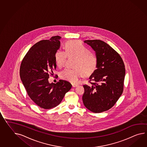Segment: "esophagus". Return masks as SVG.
I'll list each match as a JSON object with an SVG mask.
<instances>
[{
	"label": "esophagus",
	"instance_id": "34e87169",
	"mask_svg": "<svg viewBox=\"0 0 147 147\" xmlns=\"http://www.w3.org/2000/svg\"><path fill=\"white\" fill-rule=\"evenodd\" d=\"M72 85L73 88H75V87L78 86V84H72Z\"/></svg>",
	"mask_w": 147,
	"mask_h": 147
}]
</instances>
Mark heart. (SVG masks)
I'll list each match as a JSON object with an SVG mask.
<instances>
[{
	"label": "heart",
	"mask_w": 147,
	"mask_h": 147,
	"mask_svg": "<svg viewBox=\"0 0 147 147\" xmlns=\"http://www.w3.org/2000/svg\"><path fill=\"white\" fill-rule=\"evenodd\" d=\"M68 58H74V68H65L61 72V78L73 84L80 82L85 74L90 75L96 69L98 64L97 55L90 51L79 40L69 41L65 45V51L58 50L54 56L55 63L62 67Z\"/></svg>",
	"instance_id": "b5f03b06"
}]
</instances>
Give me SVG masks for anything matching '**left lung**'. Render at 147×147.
<instances>
[{"label":"left lung","mask_w":147,"mask_h":147,"mask_svg":"<svg viewBox=\"0 0 147 147\" xmlns=\"http://www.w3.org/2000/svg\"><path fill=\"white\" fill-rule=\"evenodd\" d=\"M96 52L97 69L90 76V86L84 85L82 96L85 107L99 113L111 108L122 95L125 69L120 55L107 43L100 40H85Z\"/></svg>","instance_id":"1"}]
</instances>
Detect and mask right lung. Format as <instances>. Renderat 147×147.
<instances>
[{"label":"right lung","instance_id":"1","mask_svg":"<svg viewBox=\"0 0 147 147\" xmlns=\"http://www.w3.org/2000/svg\"><path fill=\"white\" fill-rule=\"evenodd\" d=\"M59 36L43 40L29 49L22 61L20 74L30 98L40 107L49 109L60 104L72 88V84L60 80L55 83L48 81L56 68L55 54L59 49Z\"/></svg>","mask_w":147,"mask_h":147}]
</instances>
